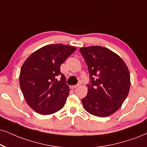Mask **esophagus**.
<instances>
[{"label": "esophagus", "instance_id": "obj_1", "mask_svg": "<svg viewBox=\"0 0 147 147\" xmlns=\"http://www.w3.org/2000/svg\"><path fill=\"white\" fill-rule=\"evenodd\" d=\"M80 86V84H77V85H74V86H71V88H73V89H74V88L78 87V86Z\"/></svg>", "mask_w": 147, "mask_h": 147}]
</instances>
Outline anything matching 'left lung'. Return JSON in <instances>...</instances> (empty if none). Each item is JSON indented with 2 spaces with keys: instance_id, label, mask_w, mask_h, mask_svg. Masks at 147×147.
<instances>
[{
  "instance_id": "1",
  "label": "left lung",
  "mask_w": 147,
  "mask_h": 147,
  "mask_svg": "<svg viewBox=\"0 0 147 147\" xmlns=\"http://www.w3.org/2000/svg\"><path fill=\"white\" fill-rule=\"evenodd\" d=\"M90 74L88 93L82 99L84 109L99 117L120 108L130 88V74L124 61L109 49L95 46L80 48Z\"/></svg>"
}]
</instances>
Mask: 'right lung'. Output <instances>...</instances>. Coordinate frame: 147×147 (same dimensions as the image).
Wrapping results in <instances>:
<instances>
[{"mask_svg": "<svg viewBox=\"0 0 147 147\" xmlns=\"http://www.w3.org/2000/svg\"><path fill=\"white\" fill-rule=\"evenodd\" d=\"M76 50V47L60 43L47 45L24 61L20 74V86L25 101L34 111L47 115L63 108L70 90L60 67ZM59 75V81L56 79Z\"/></svg>", "mask_w": 147, "mask_h": 147, "instance_id": "add662e5", "label": "right lung"}]
</instances>
